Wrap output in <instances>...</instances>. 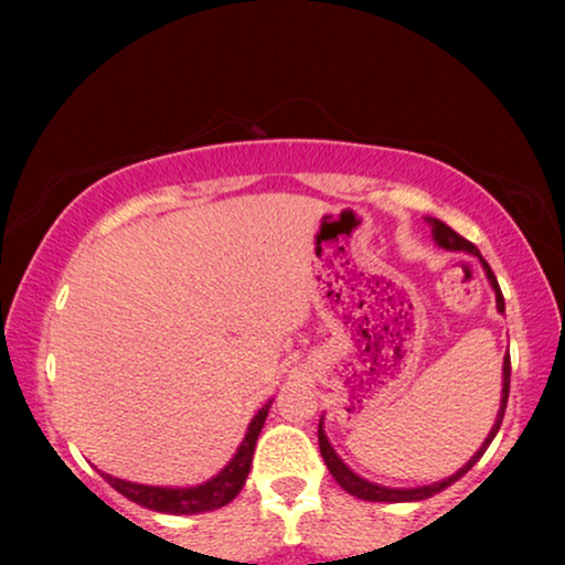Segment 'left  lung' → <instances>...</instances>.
Masks as SVG:
<instances>
[{
  "label": "left lung",
  "mask_w": 565,
  "mask_h": 565,
  "mask_svg": "<svg viewBox=\"0 0 565 565\" xmlns=\"http://www.w3.org/2000/svg\"><path fill=\"white\" fill-rule=\"evenodd\" d=\"M427 223L431 226V236H435V242H437L439 246H443V249H450V252H468V254H473V257L481 259L483 273H486V277H489L493 292H497V308H499V313H504V296H501V288H499V282H497V275L491 273L489 262H486V259L481 257V252H478L476 246L468 242V238H462L460 234H455V231H452L450 226H447V223L437 221V218H427ZM509 377H512V360H509V352H507V358H504V388H501V406H499L497 422H493L489 437L483 439V445L478 447V452L473 455V458H470V460L466 462V466H462V468L458 470V473H452L450 478H445V481H437V483H431V486H419V489H388V486H377V483H373V481H365V478H360L358 473H354V470L347 468L344 460L339 458V455L334 452V447H331L329 437L323 435V419L319 422V447H321V458H323V462H327L329 473L334 476V481H337L339 486H342V489H344L347 493H352V497H358V499H365V501H422V499L435 497V493H439L443 489H447V486H450V483L458 481V478L466 476L468 470L473 468L478 460H481V455L486 452V447L491 445V439L497 437V431H499V427H501V419H504L507 398H509Z\"/></svg>",
  "instance_id": "1"
}]
</instances>
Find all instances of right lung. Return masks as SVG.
I'll return each instance as SVG.
<instances>
[{
	"label": "right lung",
	"mask_w": 565,
	"mask_h": 565,
	"mask_svg": "<svg viewBox=\"0 0 565 565\" xmlns=\"http://www.w3.org/2000/svg\"><path fill=\"white\" fill-rule=\"evenodd\" d=\"M273 406V401H267L265 406L254 414V419L246 429L242 445L236 447L234 458L226 462V468L221 473H215L211 481L200 486H188V489H164V486H143V483H130L122 481V478L105 476V481L113 486L115 491L122 493V497L136 501L138 507L151 509V512H164V514H200L211 512V509L226 507L228 501L236 499V493L242 491V486L249 476L252 458H254V445H257V437L262 427H265L267 412Z\"/></svg>",
	"instance_id": "right-lung-1"
}]
</instances>
